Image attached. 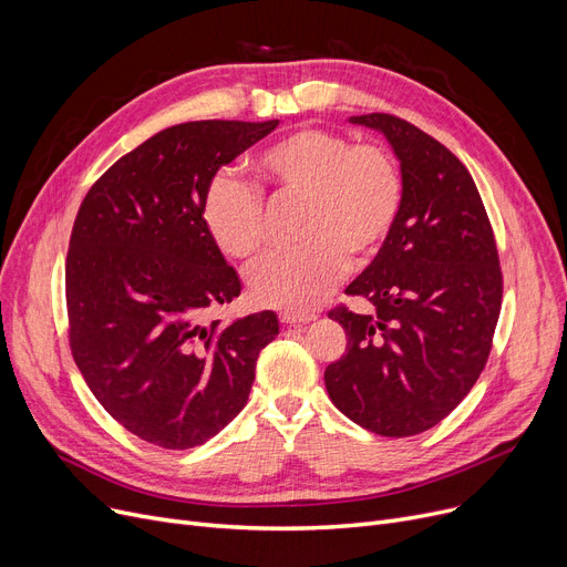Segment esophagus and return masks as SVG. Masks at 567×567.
Here are the masks:
<instances>
[{
  "label": "esophagus",
  "mask_w": 567,
  "mask_h": 567,
  "mask_svg": "<svg viewBox=\"0 0 567 567\" xmlns=\"http://www.w3.org/2000/svg\"><path fill=\"white\" fill-rule=\"evenodd\" d=\"M315 317H317L315 312H280L282 323H308Z\"/></svg>",
  "instance_id": "1"
}]
</instances>
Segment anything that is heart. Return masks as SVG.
<instances>
[{
	"label": "heart",
	"instance_id": "b5f03b06",
	"mask_svg": "<svg viewBox=\"0 0 567 567\" xmlns=\"http://www.w3.org/2000/svg\"><path fill=\"white\" fill-rule=\"evenodd\" d=\"M278 197L303 199L301 248L257 264L250 293L259 306L287 312L315 308L351 264L370 261L393 234L404 182L395 158L379 144H351L326 128H301L268 144L255 161ZM202 223L214 244L250 261L264 248L259 193L234 174H218L202 195Z\"/></svg>",
	"mask_w": 567,
	"mask_h": 567
}]
</instances>
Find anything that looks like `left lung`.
<instances>
[{"label":"left lung","instance_id":"left-lung-1","mask_svg":"<svg viewBox=\"0 0 567 567\" xmlns=\"http://www.w3.org/2000/svg\"><path fill=\"white\" fill-rule=\"evenodd\" d=\"M389 140L404 204L389 241L344 293L372 308L329 312L347 351L323 372L331 402L381 436H413L441 423L485 370L501 312L494 231L462 161L400 116H351Z\"/></svg>","mask_w":567,"mask_h":567}]
</instances>
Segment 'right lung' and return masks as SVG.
I'll return each mask as SVG.
<instances>
[{"label":"right lung","instance_id":"obj_1","mask_svg":"<svg viewBox=\"0 0 567 567\" xmlns=\"http://www.w3.org/2000/svg\"><path fill=\"white\" fill-rule=\"evenodd\" d=\"M278 126L188 122L118 158L80 204L66 257L73 359L101 406L135 436L186 451L248 402L278 317L206 323L241 280L202 223L218 169Z\"/></svg>","mask_w":567,"mask_h":567}]
</instances>
